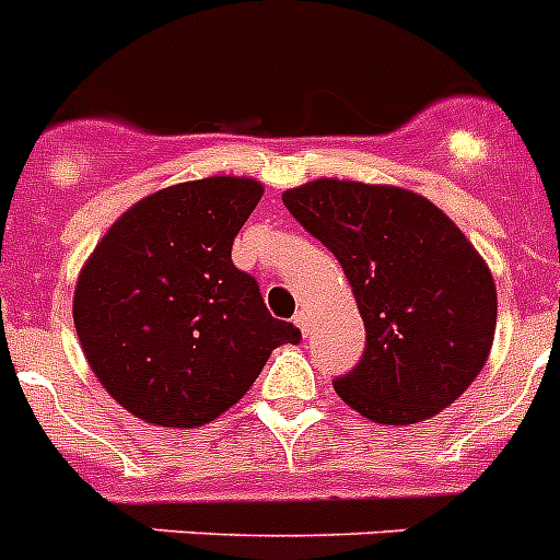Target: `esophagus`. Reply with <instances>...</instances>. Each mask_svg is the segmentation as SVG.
Masks as SVG:
<instances>
[{
    "mask_svg": "<svg viewBox=\"0 0 560 560\" xmlns=\"http://www.w3.org/2000/svg\"><path fill=\"white\" fill-rule=\"evenodd\" d=\"M294 325L300 330H303V336H308V325H311V316L305 314V311H296L294 314Z\"/></svg>",
    "mask_w": 560,
    "mask_h": 560,
    "instance_id": "1",
    "label": "esophagus"
}]
</instances>
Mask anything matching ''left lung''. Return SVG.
Masks as SVG:
<instances>
[{
    "instance_id": "left-lung-1",
    "label": "left lung",
    "mask_w": 560,
    "mask_h": 560,
    "mask_svg": "<svg viewBox=\"0 0 560 560\" xmlns=\"http://www.w3.org/2000/svg\"><path fill=\"white\" fill-rule=\"evenodd\" d=\"M283 205L323 241L353 285L368 345L339 398L364 418L407 427L471 387L497 330V285L446 212L404 187L316 179Z\"/></svg>"
}]
</instances>
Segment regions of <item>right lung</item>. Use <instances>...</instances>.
<instances>
[{
  "label": "right lung",
  "mask_w": 560,
  "mask_h": 560,
  "mask_svg": "<svg viewBox=\"0 0 560 560\" xmlns=\"http://www.w3.org/2000/svg\"><path fill=\"white\" fill-rule=\"evenodd\" d=\"M260 196L264 185L241 176L165 187L122 212L81 269L78 339L106 393L137 418L210 423L249 393L271 350L300 341L232 264Z\"/></svg>",
  "instance_id": "1"
}]
</instances>
